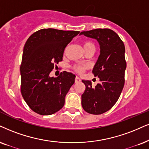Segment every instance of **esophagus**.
Returning a JSON list of instances; mask_svg holds the SVG:
<instances>
[{
  "label": "esophagus",
  "mask_w": 149,
  "mask_h": 149,
  "mask_svg": "<svg viewBox=\"0 0 149 149\" xmlns=\"http://www.w3.org/2000/svg\"><path fill=\"white\" fill-rule=\"evenodd\" d=\"M81 81V79L79 77H76L75 78V83H78V82Z\"/></svg>",
  "instance_id": "1"
}]
</instances>
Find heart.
Instances as JSON below:
<instances>
[{
    "label": "heart",
    "mask_w": 149,
    "mask_h": 149,
    "mask_svg": "<svg viewBox=\"0 0 149 149\" xmlns=\"http://www.w3.org/2000/svg\"><path fill=\"white\" fill-rule=\"evenodd\" d=\"M91 47H95V45H93L91 42L87 41L84 43V50H86V49L88 48H91ZM74 70L76 72H82L84 70V67H81V66H79V65H75L74 66Z\"/></svg>",
    "instance_id": "1"
}]
</instances>
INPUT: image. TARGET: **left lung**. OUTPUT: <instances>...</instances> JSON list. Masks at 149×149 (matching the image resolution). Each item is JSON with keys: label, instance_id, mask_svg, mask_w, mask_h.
<instances>
[{"label": "left lung", "instance_id": "obj_1", "mask_svg": "<svg viewBox=\"0 0 149 149\" xmlns=\"http://www.w3.org/2000/svg\"><path fill=\"white\" fill-rule=\"evenodd\" d=\"M80 35L94 38L100 44V54L93 73L100 82L93 88L91 81L82 80L86 90L81 95V105L87 113L100 115L115 105L124 88L125 46L117 34L110 29L81 32Z\"/></svg>", "mask_w": 149, "mask_h": 149}]
</instances>
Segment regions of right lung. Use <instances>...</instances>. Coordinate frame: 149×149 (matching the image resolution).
Wrapping results in <instances>:
<instances>
[{"label":"right lung","instance_id":"1","mask_svg":"<svg viewBox=\"0 0 149 149\" xmlns=\"http://www.w3.org/2000/svg\"><path fill=\"white\" fill-rule=\"evenodd\" d=\"M79 33L42 29L27 40L20 68L21 94L35 113L49 115L64 106L65 95L74 83L76 76L63 71L58 77H51L49 73L54 68V63L61 61L65 47Z\"/></svg>","mask_w":149,"mask_h":149}]
</instances>
